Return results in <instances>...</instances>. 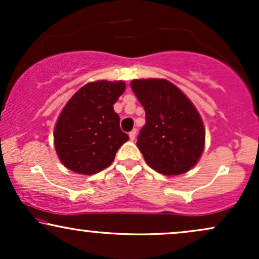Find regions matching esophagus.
Instances as JSON below:
<instances>
[{"label": "esophagus", "mask_w": 259, "mask_h": 259, "mask_svg": "<svg viewBox=\"0 0 259 259\" xmlns=\"http://www.w3.org/2000/svg\"><path fill=\"white\" fill-rule=\"evenodd\" d=\"M129 138H130V140H132V141H134V140H135V138H136V129H134V130H132V132L129 133Z\"/></svg>", "instance_id": "esophagus-1"}]
</instances>
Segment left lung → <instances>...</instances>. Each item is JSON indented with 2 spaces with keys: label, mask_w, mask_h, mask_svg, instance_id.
Instances as JSON below:
<instances>
[{
  "label": "left lung",
  "mask_w": 259,
  "mask_h": 259,
  "mask_svg": "<svg viewBox=\"0 0 259 259\" xmlns=\"http://www.w3.org/2000/svg\"><path fill=\"white\" fill-rule=\"evenodd\" d=\"M132 89L146 113L136 145L147 164L164 175L189 171L204 147L206 135L197 109L168 80H133Z\"/></svg>",
  "instance_id": "1"
}]
</instances>
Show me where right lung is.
<instances>
[{"instance_id": "1", "label": "right lung", "mask_w": 259, "mask_h": 259, "mask_svg": "<svg viewBox=\"0 0 259 259\" xmlns=\"http://www.w3.org/2000/svg\"><path fill=\"white\" fill-rule=\"evenodd\" d=\"M125 90L123 81L89 82L59 114L55 147L61 162L79 174H96L109 167L129 136L121 132L113 105Z\"/></svg>"}]
</instances>
